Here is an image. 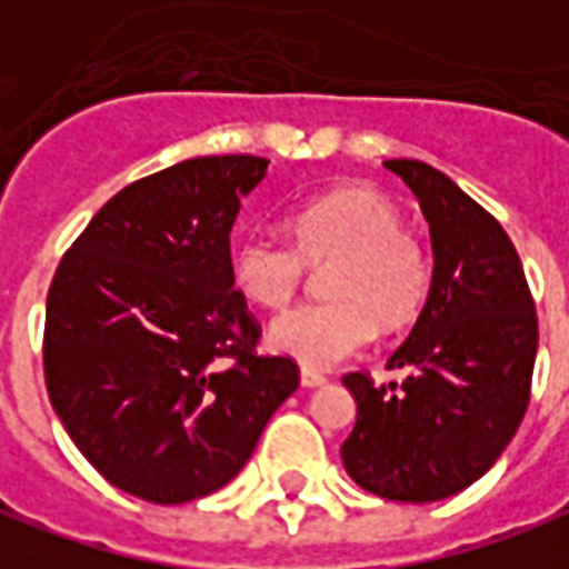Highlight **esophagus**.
<instances>
[{
	"mask_svg": "<svg viewBox=\"0 0 569 569\" xmlns=\"http://www.w3.org/2000/svg\"><path fill=\"white\" fill-rule=\"evenodd\" d=\"M323 382H327L323 373H317L311 367H301V386H305V389H317V386H323Z\"/></svg>",
	"mask_w": 569,
	"mask_h": 569,
	"instance_id": "1",
	"label": "esophagus"
}]
</instances>
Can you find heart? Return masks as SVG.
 Here are the masks:
<instances>
[{"label": "heart", "instance_id": "b5f03b06", "mask_svg": "<svg viewBox=\"0 0 569 569\" xmlns=\"http://www.w3.org/2000/svg\"><path fill=\"white\" fill-rule=\"evenodd\" d=\"M292 242L270 230H249L233 242L236 289L258 308H283L308 268L323 270L330 301L301 305L268 330L270 349L305 367H333L373 339L401 330L423 311L432 286V254L396 204L377 189L342 187L289 214Z\"/></svg>", "mask_w": 569, "mask_h": 569}]
</instances>
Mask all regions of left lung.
<instances>
[{
	"label": "left lung",
	"mask_w": 569,
	"mask_h": 569,
	"mask_svg": "<svg viewBox=\"0 0 569 569\" xmlns=\"http://www.w3.org/2000/svg\"><path fill=\"white\" fill-rule=\"evenodd\" d=\"M430 223L432 286L389 367L342 382L358 401L342 463L361 489L389 501H439L477 482L527 415L539 320L513 242L482 204L423 161L396 158Z\"/></svg>",
	"instance_id": "obj_1"
}]
</instances>
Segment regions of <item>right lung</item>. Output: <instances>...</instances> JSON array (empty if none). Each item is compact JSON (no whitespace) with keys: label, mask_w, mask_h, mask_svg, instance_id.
<instances>
[{"label":"right lung","mask_w":569,"mask_h":569,"mask_svg":"<svg viewBox=\"0 0 569 569\" xmlns=\"http://www.w3.org/2000/svg\"><path fill=\"white\" fill-rule=\"evenodd\" d=\"M268 158L204 154L108 199L46 299L42 370L80 455L121 492L183 505L252 458L299 389L292 358L254 351L230 230Z\"/></svg>","instance_id":"add662e5"}]
</instances>
